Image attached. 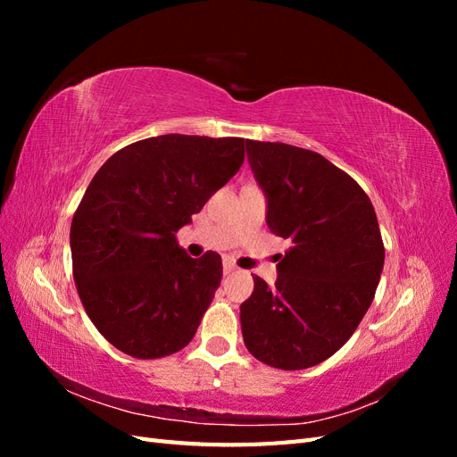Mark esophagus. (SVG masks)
Returning <instances> with one entry per match:
<instances>
[{
  "instance_id": "esophagus-1",
  "label": "esophagus",
  "mask_w": 457,
  "mask_h": 457,
  "mask_svg": "<svg viewBox=\"0 0 457 457\" xmlns=\"http://www.w3.org/2000/svg\"><path fill=\"white\" fill-rule=\"evenodd\" d=\"M234 270H237V265H234V262H230V261L223 262V272L225 274H232Z\"/></svg>"
}]
</instances>
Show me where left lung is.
<instances>
[{"label":"left lung","mask_w":457,"mask_h":457,"mask_svg":"<svg viewBox=\"0 0 457 457\" xmlns=\"http://www.w3.org/2000/svg\"><path fill=\"white\" fill-rule=\"evenodd\" d=\"M247 162L269 198L267 225L292 247L274 287L255 276L240 305L247 351L262 364L305 370L337 353L370 309L385 247L362 187L318 152L247 141Z\"/></svg>","instance_id":"8db88e82"}]
</instances>
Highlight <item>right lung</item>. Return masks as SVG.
Returning <instances> with one entry per match:
<instances>
[{
	"mask_svg": "<svg viewBox=\"0 0 457 457\" xmlns=\"http://www.w3.org/2000/svg\"><path fill=\"white\" fill-rule=\"evenodd\" d=\"M240 137L160 135L123 146L95 173L71 227L78 295L103 337L141 361L190 343L223 262L192 259L177 230L244 163Z\"/></svg>",
	"mask_w": 457,
	"mask_h": 457,
	"instance_id": "obj_1",
	"label": "right lung"
}]
</instances>
